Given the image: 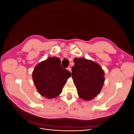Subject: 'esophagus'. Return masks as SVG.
<instances>
[{
	"label": "esophagus",
	"instance_id": "1",
	"mask_svg": "<svg viewBox=\"0 0 134 134\" xmlns=\"http://www.w3.org/2000/svg\"><path fill=\"white\" fill-rule=\"evenodd\" d=\"M68 70L70 72H71V69L70 67H68Z\"/></svg>",
	"mask_w": 134,
	"mask_h": 134
}]
</instances>
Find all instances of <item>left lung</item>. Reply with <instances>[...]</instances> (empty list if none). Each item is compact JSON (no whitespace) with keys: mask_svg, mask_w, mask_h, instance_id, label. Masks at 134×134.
<instances>
[{"mask_svg":"<svg viewBox=\"0 0 134 134\" xmlns=\"http://www.w3.org/2000/svg\"><path fill=\"white\" fill-rule=\"evenodd\" d=\"M74 62L71 74L78 96L84 100H92L103 86V70L98 64L85 58H74Z\"/></svg>","mask_w":134,"mask_h":134,"instance_id":"8db88e82","label":"left lung"}]
</instances>
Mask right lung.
Masks as SVG:
<instances>
[{
    "mask_svg": "<svg viewBox=\"0 0 134 134\" xmlns=\"http://www.w3.org/2000/svg\"><path fill=\"white\" fill-rule=\"evenodd\" d=\"M57 57H50L37 64L32 73V78L38 92L51 99L60 94L67 79L71 76L69 71L61 66Z\"/></svg>",
    "mask_w": 134,
    "mask_h": 134,
    "instance_id": "1",
    "label": "right lung"
}]
</instances>
